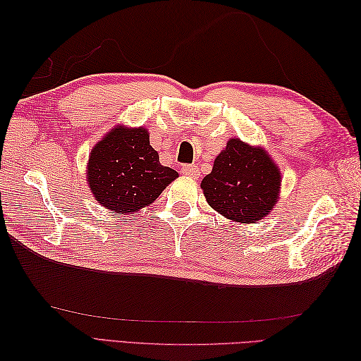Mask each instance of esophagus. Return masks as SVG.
Listing matches in <instances>:
<instances>
[{"label":"esophagus","instance_id":"obj_1","mask_svg":"<svg viewBox=\"0 0 361 361\" xmlns=\"http://www.w3.org/2000/svg\"><path fill=\"white\" fill-rule=\"evenodd\" d=\"M181 172H183V175L190 176V178H198V176H200V171H198V166H195V164L183 166Z\"/></svg>","mask_w":361,"mask_h":361}]
</instances>
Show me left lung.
Returning <instances> with one entry per match:
<instances>
[{
	"label": "left lung",
	"mask_w": 361,
	"mask_h": 361,
	"mask_svg": "<svg viewBox=\"0 0 361 361\" xmlns=\"http://www.w3.org/2000/svg\"><path fill=\"white\" fill-rule=\"evenodd\" d=\"M281 172L260 147L229 140L202 181L206 202L221 216L255 224L271 212L279 197Z\"/></svg>",
	"instance_id": "left-lung-1"
}]
</instances>
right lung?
Returning a JSON list of instances; mask_svg holds the SVG:
<instances>
[{"label": "right lung", "mask_w": 361, "mask_h": 361, "mask_svg": "<svg viewBox=\"0 0 361 361\" xmlns=\"http://www.w3.org/2000/svg\"><path fill=\"white\" fill-rule=\"evenodd\" d=\"M178 172L159 163L145 128L116 126L90 153L88 185L114 216H128L153 203Z\"/></svg>", "instance_id": "obj_1"}]
</instances>
